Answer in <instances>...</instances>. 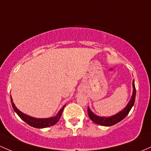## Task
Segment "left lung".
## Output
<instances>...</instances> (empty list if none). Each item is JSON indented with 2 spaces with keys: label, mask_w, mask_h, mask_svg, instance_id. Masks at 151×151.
I'll use <instances>...</instances> for the list:
<instances>
[{
  "label": "left lung",
  "mask_w": 151,
  "mask_h": 151,
  "mask_svg": "<svg viewBox=\"0 0 151 151\" xmlns=\"http://www.w3.org/2000/svg\"><path fill=\"white\" fill-rule=\"evenodd\" d=\"M132 94L131 96L130 101L128 102L127 105L125 106V108H123L121 111L117 112L115 115L110 116V117H102V116L97 115L94 114L90 108L88 107L87 111H88V115L89 118L91 119L92 121L95 122L97 125H102V126H112V125H115L117 122H120L121 120H123L126 116L128 115L129 112H130L132 106L134 105L135 100V94H136V90H135V83H134V80L132 81Z\"/></svg>",
  "instance_id": "8db88e82"
}]
</instances>
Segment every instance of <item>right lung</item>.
<instances>
[{
  "label": "right lung",
  "instance_id": "add662e5",
  "mask_svg": "<svg viewBox=\"0 0 151 151\" xmlns=\"http://www.w3.org/2000/svg\"><path fill=\"white\" fill-rule=\"evenodd\" d=\"M11 100L13 108H14L15 112L17 113V115L21 117V120H24V121L25 122H26L27 124H29L30 126L36 127V128H45V127H49L55 125V124L59 121V119H60L64 107L66 106H63L55 116H53V117H47V118H36V117H31V116L26 115V114L21 112V111L16 107L14 102H13V99L11 97Z\"/></svg>",
  "mask_w": 151,
  "mask_h": 151
}]
</instances>
